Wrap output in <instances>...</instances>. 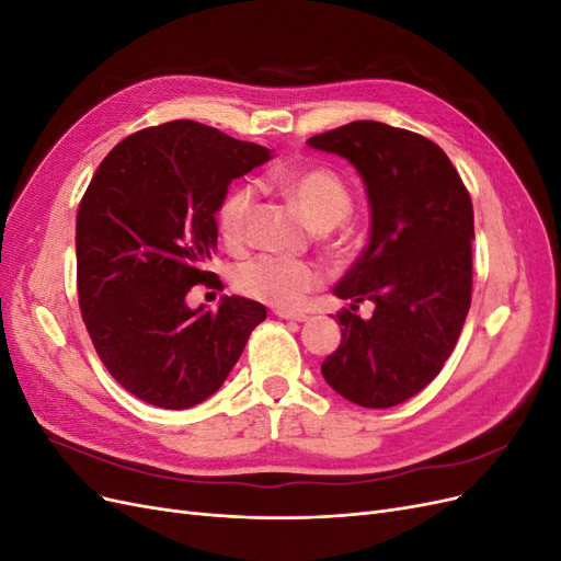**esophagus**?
<instances>
[{
    "label": "esophagus",
    "instance_id": "esophagus-1",
    "mask_svg": "<svg viewBox=\"0 0 561 561\" xmlns=\"http://www.w3.org/2000/svg\"><path fill=\"white\" fill-rule=\"evenodd\" d=\"M274 313H276L278 318H283V320H295V322H307V320H309V316L297 313V311H287V309H276Z\"/></svg>",
    "mask_w": 561,
    "mask_h": 561
}]
</instances>
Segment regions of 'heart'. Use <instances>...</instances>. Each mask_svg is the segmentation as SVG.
Here are the masks:
<instances>
[{
    "mask_svg": "<svg viewBox=\"0 0 561 561\" xmlns=\"http://www.w3.org/2000/svg\"><path fill=\"white\" fill-rule=\"evenodd\" d=\"M278 192L290 198L299 213L318 231L336 227L351 213V192L346 182L332 168L307 165L287 171L274 180ZM254 208V190L250 184H236L219 201L217 229L222 241L239 250L250 241V217ZM325 280L322 268L311 262L280 257H254L236 268L233 283L245 297L271 304L278 309H297Z\"/></svg>",
    "mask_w": 561,
    "mask_h": 561,
    "instance_id": "b5f03b06",
    "label": "heart"
}]
</instances>
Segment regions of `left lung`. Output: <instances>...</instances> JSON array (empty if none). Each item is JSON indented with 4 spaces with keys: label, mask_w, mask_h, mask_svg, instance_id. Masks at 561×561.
I'll use <instances>...</instances> for the list:
<instances>
[{
    "label": "left lung",
    "mask_w": 561,
    "mask_h": 561,
    "mask_svg": "<svg viewBox=\"0 0 561 561\" xmlns=\"http://www.w3.org/2000/svg\"><path fill=\"white\" fill-rule=\"evenodd\" d=\"M360 173L371 231L336 283L351 309L336 313L342 344L320 365L346 400L386 410L416 396L443 369L470 309L472 201L449 157L419 133L353 122L309 138ZM376 304L363 321L354 309Z\"/></svg>",
    "instance_id": "1"
}]
</instances>
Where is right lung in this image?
Returning <instances> with one entry per match:
<instances>
[{
	"label": "right lung",
	"mask_w": 561,
	"mask_h": 561,
	"mask_svg": "<svg viewBox=\"0 0 561 561\" xmlns=\"http://www.w3.org/2000/svg\"><path fill=\"white\" fill-rule=\"evenodd\" d=\"M271 159L190 118L118 142L77 213V290L91 342L128 393L161 410L210 398L241 358L264 304L222 297L186 307L194 285H222L215 213L231 180Z\"/></svg>",
	"instance_id": "1"
}]
</instances>
